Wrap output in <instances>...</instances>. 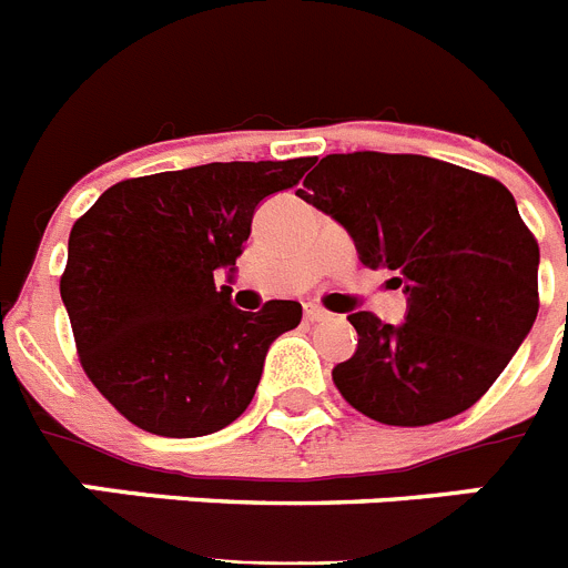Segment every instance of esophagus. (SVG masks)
<instances>
[{
    "mask_svg": "<svg viewBox=\"0 0 568 568\" xmlns=\"http://www.w3.org/2000/svg\"><path fill=\"white\" fill-rule=\"evenodd\" d=\"M304 315H307V321H324V318H329L327 310H321L318 304H304Z\"/></svg>",
    "mask_w": 568,
    "mask_h": 568,
    "instance_id": "1",
    "label": "esophagus"
}]
</instances>
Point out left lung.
I'll return each instance as SVG.
<instances>
[{"mask_svg": "<svg viewBox=\"0 0 568 568\" xmlns=\"http://www.w3.org/2000/svg\"><path fill=\"white\" fill-rule=\"evenodd\" d=\"M295 195L406 295L400 324L346 315L358 349L333 369L338 393L389 426L469 409L538 318L540 250L509 190L429 155L364 150L321 159Z\"/></svg>", "mask_w": 568, "mask_h": 568, "instance_id": "obj_1", "label": "left lung"}]
</instances>
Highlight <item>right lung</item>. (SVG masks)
<instances>
[{
  "label": "right lung",
  "instance_id": "1",
  "mask_svg": "<svg viewBox=\"0 0 568 568\" xmlns=\"http://www.w3.org/2000/svg\"><path fill=\"white\" fill-rule=\"evenodd\" d=\"M313 159L213 162L113 184L73 224L62 301L84 373L144 433L199 438L250 406L267 349L298 327V301L258 313L215 290L233 278L253 213Z\"/></svg>",
  "mask_w": 568,
  "mask_h": 568
}]
</instances>
